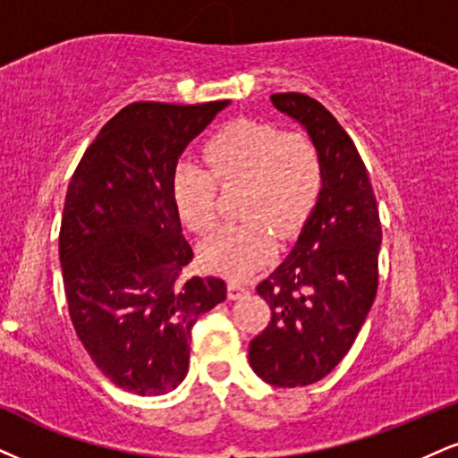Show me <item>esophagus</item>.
I'll return each mask as SVG.
<instances>
[{"instance_id": "esophagus-1", "label": "esophagus", "mask_w": 458, "mask_h": 458, "mask_svg": "<svg viewBox=\"0 0 458 458\" xmlns=\"http://www.w3.org/2000/svg\"><path fill=\"white\" fill-rule=\"evenodd\" d=\"M250 294V290L245 288V285H241V284H236V282H230L228 284V299L230 301H239V299H243V296H247Z\"/></svg>"}]
</instances>
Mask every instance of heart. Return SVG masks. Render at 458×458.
<instances>
[{
    "label": "heart",
    "mask_w": 458,
    "mask_h": 458,
    "mask_svg": "<svg viewBox=\"0 0 458 458\" xmlns=\"http://www.w3.org/2000/svg\"><path fill=\"white\" fill-rule=\"evenodd\" d=\"M205 162L179 164L173 174V200L181 222L205 236L217 224V185H243L239 215L245 224L224 228L202 245L208 271L241 279L273 256V233L288 239L318 205L324 162L307 131L236 119L205 145Z\"/></svg>",
    "instance_id": "1"
}]
</instances>
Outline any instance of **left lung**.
<instances>
[{
	"label": "left lung",
	"mask_w": 458,
	"mask_h": 458,
	"mask_svg": "<svg viewBox=\"0 0 458 458\" xmlns=\"http://www.w3.org/2000/svg\"><path fill=\"white\" fill-rule=\"evenodd\" d=\"M275 108L310 131L322 153V194L290 256L258 284L271 307L250 365L273 386H310L344 360L377 294L382 224L360 153L341 123L305 93H273Z\"/></svg>",
	"instance_id": "8db88e82"
}]
</instances>
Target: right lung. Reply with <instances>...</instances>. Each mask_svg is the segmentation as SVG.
Here are the masks:
<instances>
[{
	"mask_svg": "<svg viewBox=\"0 0 458 458\" xmlns=\"http://www.w3.org/2000/svg\"><path fill=\"white\" fill-rule=\"evenodd\" d=\"M228 100L134 102L87 147L59 230L70 319L114 386L164 394L190 367L191 327L225 299L219 277H183L194 251L173 200L183 148Z\"/></svg>",
	"mask_w": 458,
	"mask_h": 458,
	"instance_id": "1",
	"label": "right lung"
}]
</instances>
